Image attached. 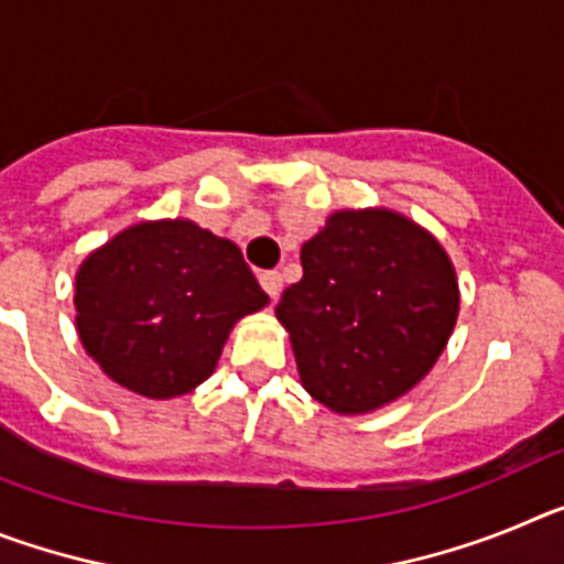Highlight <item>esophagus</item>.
Instances as JSON below:
<instances>
[{"mask_svg": "<svg viewBox=\"0 0 564 564\" xmlns=\"http://www.w3.org/2000/svg\"><path fill=\"white\" fill-rule=\"evenodd\" d=\"M259 285L265 288L268 296L276 299L279 293H282V273H279V271H265V273H259Z\"/></svg>", "mask_w": 564, "mask_h": 564, "instance_id": "1", "label": "esophagus"}]
</instances>
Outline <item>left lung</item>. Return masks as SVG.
<instances>
[{
  "mask_svg": "<svg viewBox=\"0 0 564 564\" xmlns=\"http://www.w3.org/2000/svg\"><path fill=\"white\" fill-rule=\"evenodd\" d=\"M276 318L302 387L336 415L398 401L435 367L460 313L446 248L392 208L333 212L305 246Z\"/></svg>",
  "mask_w": 564,
  "mask_h": 564,
  "instance_id": "8db88e82",
  "label": "left lung"
}]
</instances>
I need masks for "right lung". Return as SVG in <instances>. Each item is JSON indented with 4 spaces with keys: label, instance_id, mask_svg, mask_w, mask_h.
Returning <instances> with one entry per match:
<instances>
[{
    "label": "right lung",
    "instance_id": "1",
    "mask_svg": "<svg viewBox=\"0 0 564 564\" xmlns=\"http://www.w3.org/2000/svg\"><path fill=\"white\" fill-rule=\"evenodd\" d=\"M76 330L104 376L169 401L197 390L239 318L271 302L242 251L186 217L141 220L78 265Z\"/></svg>",
    "mask_w": 564,
    "mask_h": 564
}]
</instances>
